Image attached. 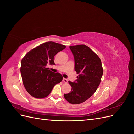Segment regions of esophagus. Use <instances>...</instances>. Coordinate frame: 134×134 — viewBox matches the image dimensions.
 I'll list each match as a JSON object with an SVG mask.
<instances>
[{
	"label": "esophagus",
	"mask_w": 134,
	"mask_h": 134,
	"mask_svg": "<svg viewBox=\"0 0 134 134\" xmlns=\"http://www.w3.org/2000/svg\"><path fill=\"white\" fill-rule=\"evenodd\" d=\"M63 82H64V83H68V79H66V78H63Z\"/></svg>",
	"instance_id": "34e87169"
}]
</instances>
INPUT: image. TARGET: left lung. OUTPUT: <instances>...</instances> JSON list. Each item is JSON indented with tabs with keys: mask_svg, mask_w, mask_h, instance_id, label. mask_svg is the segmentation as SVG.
<instances>
[{
	"mask_svg": "<svg viewBox=\"0 0 134 134\" xmlns=\"http://www.w3.org/2000/svg\"><path fill=\"white\" fill-rule=\"evenodd\" d=\"M74 56L75 71L78 74L74 82L69 81L71 92L64 94V98L71 104H79L94 94L103 75L100 59L91 48L84 44L69 47Z\"/></svg>",
	"mask_w": 134,
	"mask_h": 134,
	"instance_id": "obj_1",
	"label": "left lung"
}]
</instances>
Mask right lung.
<instances>
[{"instance_id": "1", "label": "right lung", "mask_w": 134, "mask_h": 134, "mask_svg": "<svg viewBox=\"0 0 134 134\" xmlns=\"http://www.w3.org/2000/svg\"><path fill=\"white\" fill-rule=\"evenodd\" d=\"M66 46L52 41L40 44L30 51L21 61V73L24 86L30 95L43 98L49 95L56 84L62 82V74L46 68L55 65L54 57Z\"/></svg>"}]
</instances>
